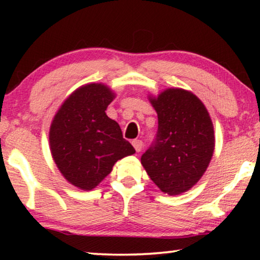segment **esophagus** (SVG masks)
<instances>
[{
    "mask_svg": "<svg viewBox=\"0 0 260 260\" xmlns=\"http://www.w3.org/2000/svg\"><path fill=\"white\" fill-rule=\"evenodd\" d=\"M133 145H134L135 150H136L137 152H140L142 150V148H143V142H142L141 140H135V141H133Z\"/></svg>",
    "mask_w": 260,
    "mask_h": 260,
    "instance_id": "34e87169",
    "label": "esophagus"
}]
</instances>
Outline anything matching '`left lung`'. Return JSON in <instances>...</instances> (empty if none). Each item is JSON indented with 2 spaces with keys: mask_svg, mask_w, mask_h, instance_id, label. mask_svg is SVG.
I'll list each match as a JSON object with an SVG mask.
<instances>
[{
  "mask_svg": "<svg viewBox=\"0 0 260 260\" xmlns=\"http://www.w3.org/2000/svg\"><path fill=\"white\" fill-rule=\"evenodd\" d=\"M157 112L155 143L142 155L145 172L163 193L180 195L201 179L215 147L211 116L193 92L167 88L148 95Z\"/></svg>",
  "mask_w": 260,
  "mask_h": 260,
  "instance_id": "left-lung-1",
  "label": "left lung"
}]
</instances>
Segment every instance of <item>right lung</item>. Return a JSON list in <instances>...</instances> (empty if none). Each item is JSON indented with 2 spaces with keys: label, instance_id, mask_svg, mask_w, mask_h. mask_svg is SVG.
Listing matches in <instances>:
<instances>
[{
  "label": "right lung",
  "instance_id": "add662e5",
  "mask_svg": "<svg viewBox=\"0 0 260 260\" xmlns=\"http://www.w3.org/2000/svg\"><path fill=\"white\" fill-rule=\"evenodd\" d=\"M115 97L103 83L83 85L65 99L52 120V157L61 175L81 190L93 189L118 159L135 154L118 123L105 112Z\"/></svg>",
  "mask_w": 260,
  "mask_h": 260
}]
</instances>
